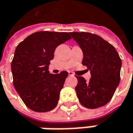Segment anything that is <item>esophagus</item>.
Here are the masks:
<instances>
[{"label": "esophagus", "mask_w": 133, "mask_h": 133, "mask_svg": "<svg viewBox=\"0 0 133 133\" xmlns=\"http://www.w3.org/2000/svg\"><path fill=\"white\" fill-rule=\"evenodd\" d=\"M69 76H74V74L73 72H69Z\"/></svg>", "instance_id": "obj_1"}]
</instances>
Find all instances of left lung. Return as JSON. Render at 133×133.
<instances>
[{
  "instance_id": "left-lung-1",
  "label": "left lung",
  "mask_w": 133,
  "mask_h": 133,
  "mask_svg": "<svg viewBox=\"0 0 133 133\" xmlns=\"http://www.w3.org/2000/svg\"><path fill=\"white\" fill-rule=\"evenodd\" d=\"M71 37L81 48L82 64L90 70L89 82L76 76L75 88L79 103L85 107L96 109L108 103L120 81L122 61L116 50L98 35L85 32H71Z\"/></svg>"
}]
</instances>
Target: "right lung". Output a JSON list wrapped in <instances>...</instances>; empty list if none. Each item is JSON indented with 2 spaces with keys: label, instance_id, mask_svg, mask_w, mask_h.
I'll return each mask as SVG.
<instances>
[{
  "label": "right lung",
  "instance_id": "1",
  "mask_svg": "<svg viewBox=\"0 0 133 133\" xmlns=\"http://www.w3.org/2000/svg\"><path fill=\"white\" fill-rule=\"evenodd\" d=\"M70 39L66 32L40 31L28 36L17 46L11 63L13 83L31 110L45 112L57 107L68 73L51 74L49 65L57 46Z\"/></svg>",
  "mask_w": 133,
  "mask_h": 133
}]
</instances>
